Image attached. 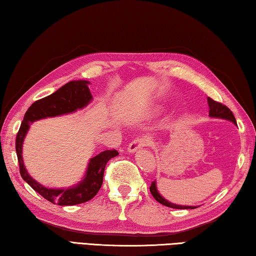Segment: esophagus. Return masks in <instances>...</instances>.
<instances>
[{
	"instance_id": "esophagus-1",
	"label": "esophagus",
	"mask_w": 256,
	"mask_h": 256,
	"mask_svg": "<svg viewBox=\"0 0 256 256\" xmlns=\"http://www.w3.org/2000/svg\"><path fill=\"white\" fill-rule=\"evenodd\" d=\"M150 143H152V142H150V138H148V136H140L132 140V143L128 145V152L134 153L136 152L137 150H140L145 148V146L150 145Z\"/></svg>"
}]
</instances>
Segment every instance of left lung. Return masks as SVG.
I'll list each match as a JSON object with an SVG mask.
<instances>
[{
	"mask_svg": "<svg viewBox=\"0 0 256 256\" xmlns=\"http://www.w3.org/2000/svg\"><path fill=\"white\" fill-rule=\"evenodd\" d=\"M208 108H210V112H208L210 116H213V118L227 119L229 121H232V122H234V124H237L234 113L230 111V108L228 106H226L224 104L220 103V102H216V100H212L211 98H208ZM150 194L153 195V198H156L158 203L166 205V206H168V208H196V206H184V205H177V204H172V203L168 202L166 198H163L162 196L158 194V192L156 190V182H153L152 184H150Z\"/></svg>",
	"mask_w": 256,
	"mask_h": 256,
	"instance_id": "obj_1",
	"label": "left lung"
}]
</instances>
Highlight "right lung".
<instances>
[{
    "label": "right lung",
    "instance_id": "right-lung-1",
    "mask_svg": "<svg viewBox=\"0 0 256 256\" xmlns=\"http://www.w3.org/2000/svg\"><path fill=\"white\" fill-rule=\"evenodd\" d=\"M87 85H88V82L86 80L70 82L62 86L60 90H58L56 93L34 102L24 113L22 126L16 134V156H18L20 174L34 190L53 204L76 205L85 203L93 198L103 184V176L106 163L119 154L118 150H106L90 158L82 182L77 186L68 188V190H51V188L42 186L40 184L35 182L24 169L22 150L24 138L28 132L29 126L36 120L48 118V116L66 114V113L76 111L77 108L86 106L93 98Z\"/></svg>",
    "mask_w": 256,
    "mask_h": 256
}]
</instances>
